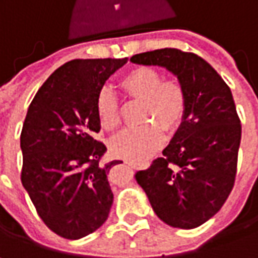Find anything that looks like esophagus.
<instances>
[{"label":"esophagus","instance_id":"esophagus-1","mask_svg":"<svg viewBox=\"0 0 258 258\" xmlns=\"http://www.w3.org/2000/svg\"><path fill=\"white\" fill-rule=\"evenodd\" d=\"M125 164H128L130 167H148V164H136L133 161H125Z\"/></svg>","mask_w":258,"mask_h":258}]
</instances>
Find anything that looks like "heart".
<instances>
[{"instance_id":"1","label":"heart","mask_w":258,"mask_h":258,"mask_svg":"<svg viewBox=\"0 0 258 258\" xmlns=\"http://www.w3.org/2000/svg\"><path fill=\"white\" fill-rule=\"evenodd\" d=\"M120 85L128 98L143 102L141 122L148 124L121 133L110 143V150L117 158L141 163L163 147V130L171 134L181 125L187 112V93L180 81L163 80V74L151 67L131 70L121 78ZM95 111L102 128H118L120 107L108 88L97 95Z\"/></svg>"}]
</instances>
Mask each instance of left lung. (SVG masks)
<instances>
[{
    "label": "left lung",
    "instance_id": "8db88e82",
    "mask_svg": "<svg viewBox=\"0 0 258 258\" xmlns=\"http://www.w3.org/2000/svg\"><path fill=\"white\" fill-rule=\"evenodd\" d=\"M131 62L167 68L187 93V112L163 157L136 180L160 220L196 228L223 207L233 190L241 124L233 94L207 61L177 48L136 54Z\"/></svg>",
    "mask_w": 258,
    "mask_h": 258
}]
</instances>
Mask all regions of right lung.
I'll list each match as a JSON object with an SVG mask.
<instances>
[{"label":"right lung","mask_w":258,"mask_h":258,"mask_svg":"<svg viewBox=\"0 0 258 258\" xmlns=\"http://www.w3.org/2000/svg\"><path fill=\"white\" fill-rule=\"evenodd\" d=\"M128 58L73 59L55 70L28 107L21 131V182L41 220L55 234L78 240L105 223L112 206L107 147L95 100Z\"/></svg>","instance_id":"add662e5"}]
</instances>
